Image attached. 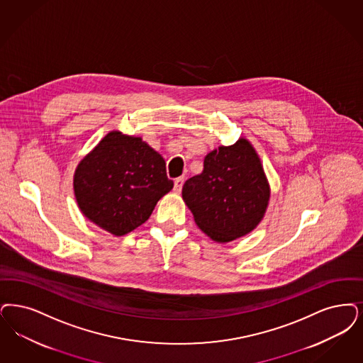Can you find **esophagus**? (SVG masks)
Masks as SVG:
<instances>
[{"instance_id": "34e87169", "label": "esophagus", "mask_w": 363, "mask_h": 363, "mask_svg": "<svg viewBox=\"0 0 363 363\" xmlns=\"http://www.w3.org/2000/svg\"><path fill=\"white\" fill-rule=\"evenodd\" d=\"M184 181H185V178H184V177H178V178H175L174 191H177V193H179V191H181L182 185H184Z\"/></svg>"}]
</instances>
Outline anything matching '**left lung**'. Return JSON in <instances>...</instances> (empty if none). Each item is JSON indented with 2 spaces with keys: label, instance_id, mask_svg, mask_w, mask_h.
Segmentation results:
<instances>
[{
  "label": "left lung",
  "instance_id": "obj_1",
  "mask_svg": "<svg viewBox=\"0 0 363 363\" xmlns=\"http://www.w3.org/2000/svg\"><path fill=\"white\" fill-rule=\"evenodd\" d=\"M182 197L200 230L227 243L259 224L270 188L255 150L239 139L205 157L203 173L189 178Z\"/></svg>",
  "mask_w": 363,
  "mask_h": 363
}]
</instances>
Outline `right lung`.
Masks as SVG:
<instances>
[{
	"mask_svg": "<svg viewBox=\"0 0 363 363\" xmlns=\"http://www.w3.org/2000/svg\"><path fill=\"white\" fill-rule=\"evenodd\" d=\"M173 185L160 154L142 138L118 130L109 132L81 160L74 175L82 213L116 236L142 225Z\"/></svg>",
	"mask_w": 363,
	"mask_h": 363,
	"instance_id": "add662e5",
	"label": "right lung"
}]
</instances>
